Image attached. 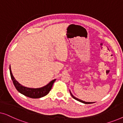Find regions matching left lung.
Here are the masks:
<instances>
[{
  "label": "left lung",
  "mask_w": 123,
  "mask_h": 123,
  "mask_svg": "<svg viewBox=\"0 0 123 123\" xmlns=\"http://www.w3.org/2000/svg\"><path fill=\"white\" fill-rule=\"evenodd\" d=\"M70 95H71V96H72V97H73V98L74 99H75V100H77V101H80V102H82V103H84V104H92V103H94V102H85V101H83L80 100V99L77 98H76V97H75L72 94L71 92H70Z\"/></svg>",
  "instance_id": "1"
}]
</instances>
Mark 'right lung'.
<instances>
[{
  "label": "right lung",
  "mask_w": 123,
  "mask_h": 123,
  "mask_svg": "<svg viewBox=\"0 0 123 123\" xmlns=\"http://www.w3.org/2000/svg\"><path fill=\"white\" fill-rule=\"evenodd\" d=\"M10 74H11V77L13 83L14 84L15 87L17 90L22 95L26 96L27 97H30L32 98H41L42 97L45 96L49 93L50 91L51 90L52 86H53L54 83L56 80H54L48 84L46 86L44 87H41V88H28V87L23 86L21 84H19L13 77L12 73V71L11 69V66L9 67Z\"/></svg>",
  "instance_id": "add662e5"
}]
</instances>
